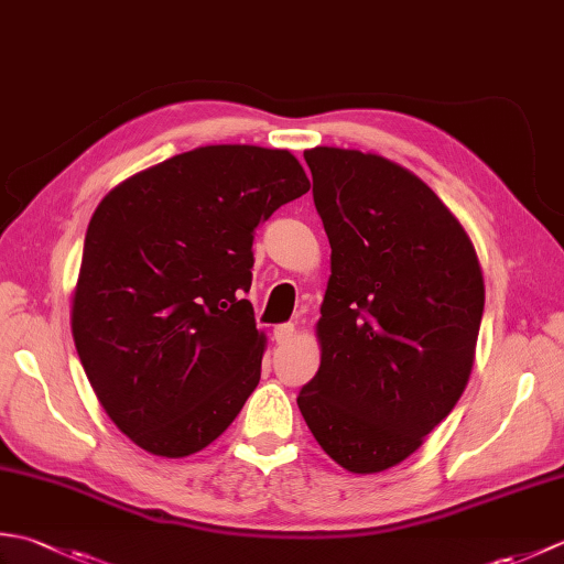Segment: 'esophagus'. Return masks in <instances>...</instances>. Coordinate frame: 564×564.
Masks as SVG:
<instances>
[{"mask_svg":"<svg viewBox=\"0 0 564 564\" xmlns=\"http://www.w3.org/2000/svg\"><path fill=\"white\" fill-rule=\"evenodd\" d=\"M295 327L293 325H275L273 327V339L275 344H289L293 339Z\"/></svg>","mask_w":564,"mask_h":564,"instance_id":"esophagus-1","label":"esophagus"}]
</instances>
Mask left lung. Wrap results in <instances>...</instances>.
Instances as JSON below:
<instances>
[{
  "label": "left lung",
  "mask_w": 564,
  "mask_h": 564,
  "mask_svg": "<svg viewBox=\"0 0 564 564\" xmlns=\"http://www.w3.org/2000/svg\"><path fill=\"white\" fill-rule=\"evenodd\" d=\"M332 247L317 376L297 406L334 463L382 473L422 446L470 378L482 269L458 218L380 154L305 150Z\"/></svg>",
  "instance_id": "1"
}]
</instances>
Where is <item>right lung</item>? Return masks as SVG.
I'll list each match as a JSON object with an SVG mask.
<instances>
[{
  "label": "right lung",
  "mask_w": 564,
  "mask_h": 564,
  "mask_svg": "<svg viewBox=\"0 0 564 564\" xmlns=\"http://www.w3.org/2000/svg\"><path fill=\"white\" fill-rule=\"evenodd\" d=\"M307 188L289 150L208 145L126 178L94 210L72 337L106 414L142 451H203L254 392L267 337L245 301L251 242Z\"/></svg>",
  "instance_id": "add662e5"
}]
</instances>
